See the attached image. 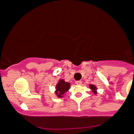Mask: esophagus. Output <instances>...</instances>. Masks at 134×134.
Segmentation results:
<instances>
[{
  "label": "esophagus",
  "instance_id": "obj_1",
  "mask_svg": "<svg viewBox=\"0 0 134 134\" xmlns=\"http://www.w3.org/2000/svg\"><path fill=\"white\" fill-rule=\"evenodd\" d=\"M76 84L77 85H81V84H82V81H76Z\"/></svg>",
  "mask_w": 134,
  "mask_h": 134
}]
</instances>
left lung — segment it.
Masks as SVG:
<instances>
[{"label": "left lung", "instance_id": "left-lung-1", "mask_svg": "<svg viewBox=\"0 0 134 134\" xmlns=\"http://www.w3.org/2000/svg\"><path fill=\"white\" fill-rule=\"evenodd\" d=\"M90 88L91 90L93 91V93L94 94H97V87L96 86H94V84H90Z\"/></svg>", "mask_w": 134, "mask_h": 134}]
</instances>
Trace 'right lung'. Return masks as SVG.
I'll use <instances>...</instances> for the list:
<instances>
[{
    "label": "right lung",
    "mask_w": 134,
    "mask_h": 134,
    "mask_svg": "<svg viewBox=\"0 0 134 134\" xmlns=\"http://www.w3.org/2000/svg\"><path fill=\"white\" fill-rule=\"evenodd\" d=\"M70 87V83L65 82L64 79H60L56 86H55V94L58 98L64 97V94L69 90Z\"/></svg>",
    "instance_id": "add662e5"
}]
</instances>
